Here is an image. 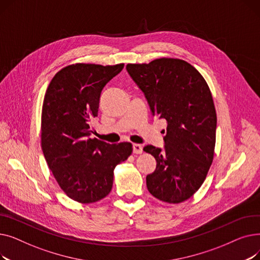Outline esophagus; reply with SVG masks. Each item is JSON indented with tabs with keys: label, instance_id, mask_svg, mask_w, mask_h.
<instances>
[{
	"label": "esophagus",
	"instance_id": "obj_1",
	"mask_svg": "<svg viewBox=\"0 0 260 260\" xmlns=\"http://www.w3.org/2000/svg\"><path fill=\"white\" fill-rule=\"evenodd\" d=\"M133 152H134L135 154H141V153L143 152L142 146H141L140 144H137V143L133 144Z\"/></svg>",
	"mask_w": 260,
	"mask_h": 260
}]
</instances>
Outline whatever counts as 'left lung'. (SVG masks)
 <instances>
[{
	"instance_id": "left-lung-1",
	"label": "left lung",
	"mask_w": 260,
	"mask_h": 260,
	"mask_svg": "<svg viewBox=\"0 0 260 260\" xmlns=\"http://www.w3.org/2000/svg\"><path fill=\"white\" fill-rule=\"evenodd\" d=\"M126 71L153 115L168 122L165 149L143 148L157 162L146 176L148 192L163 202H183L199 189L214 159L217 116L210 87L194 66L180 59L127 64Z\"/></svg>"
}]
</instances>
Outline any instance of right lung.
Returning <instances> with one entry per match:
<instances>
[{
	"instance_id": "1",
	"label": "right lung",
	"mask_w": 260,
	"mask_h": 260,
	"mask_svg": "<svg viewBox=\"0 0 260 260\" xmlns=\"http://www.w3.org/2000/svg\"><path fill=\"white\" fill-rule=\"evenodd\" d=\"M124 64L77 63L58 72L47 87L41 119V145L47 166L63 192L80 203L111 193L114 170L133 152L129 142L91 139L103 87Z\"/></svg>"
}]
</instances>
